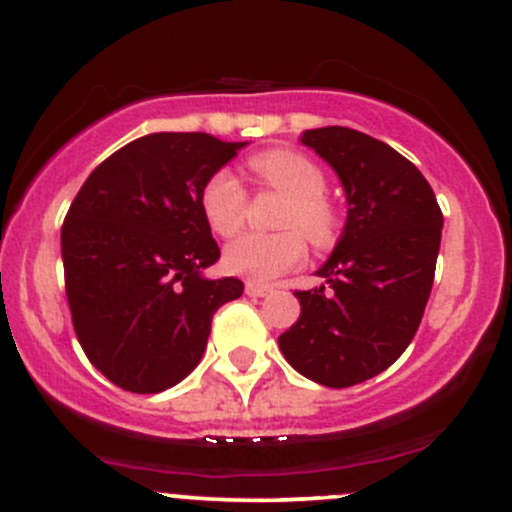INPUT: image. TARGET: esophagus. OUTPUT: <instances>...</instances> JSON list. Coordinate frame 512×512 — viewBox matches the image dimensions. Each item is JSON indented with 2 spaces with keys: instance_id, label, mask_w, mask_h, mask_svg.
<instances>
[{
  "instance_id": "34e87169",
  "label": "esophagus",
  "mask_w": 512,
  "mask_h": 512,
  "mask_svg": "<svg viewBox=\"0 0 512 512\" xmlns=\"http://www.w3.org/2000/svg\"><path fill=\"white\" fill-rule=\"evenodd\" d=\"M245 293H248V296H252V298H264V296H269V293H272V289H269V286H264V284H257V281H248V284H245Z\"/></svg>"
}]
</instances>
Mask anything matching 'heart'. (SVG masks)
<instances>
[{"instance_id":"heart-1","label":"heart","mask_w":512,"mask_h":512,"mask_svg":"<svg viewBox=\"0 0 512 512\" xmlns=\"http://www.w3.org/2000/svg\"><path fill=\"white\" fill-rule=\"evenodd\" d=\"M255 178L269 190L286 195L276 226L279 233H245L228 243L223 264L228 272L250 281H272L305 262V240L315 248H327L337 238L339 214L327 190V175L310 156L291 149L257 154L248 163ZM199 207L211 231L231 238L243 228L248 214V190L238 175L219 168L209 175L199 192Z\"/></svg>"}]
</instances>
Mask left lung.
<instances>
[{
	"label": "left lung",
	"instance_id": "8db88e82",
	"mask_svg": "<svg viewBox=\"0 0 512 512\" xmlns=\"http://www.w3.org/2000/svg\"><path fill=\"white\" fill-rule=\"evenodd\" d=\"M301 142L342 180L349 216L327 284L293 291L296 325L279 349L298 373L351 387L390 368L411 344L431 296L443 211L424 175L392 146L349 127L305 129Z\"/></svg>",
	"mask_w": 512,
	"mask_h": 512
}]
</instances>
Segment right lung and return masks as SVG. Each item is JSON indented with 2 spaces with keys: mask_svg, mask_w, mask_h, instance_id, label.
I'll list each match as a JSON object with an SVG mask.
<instances>
[{
  "mask_svg": "<svg viewBox=\"0 0 512 512\" xmlns=\"http://www.w3.org/2000/svg\"><path fill=\"white\" fill-rule=\"evenodd\" d=\"M243 144L207 132L134 139L88 175L62 223L64 289L81 349L110 383L154 395L190 375L211 317L243 296L199 207L214 170Z\"/></svg>",
  "mask_w": 512,
  "mask_h": 512,
  "instance_id": "1",
  "label": "right lung"
}]
</instances>
